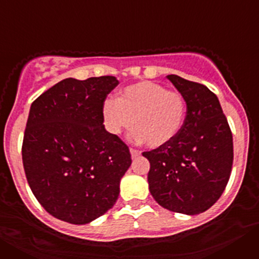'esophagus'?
<instances>
[{"instance_id":"obj_1","label":"esophagus","mask_w":259,"mask_h":259,"mask_svg":"<svg viewBox=\"0 0 259 259\" xmlns=\"http://www.w3.org/2000/svg\"><path fill=\"white\" fill-rule=\"evenodd\" d=\"M130 152H131V155H132V158H136V157H139V155L141 154V152H140V150L135 149V148H131V149H130Z\"/></svg>"}]
</instances>
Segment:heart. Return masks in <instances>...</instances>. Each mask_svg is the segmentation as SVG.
Wrapping results in <instances>:
<instances>
[{
  "mask_svg": "<svg viewBox=\"0 0 259 259\" xmlns=\"http://www.w3.org/2000/svg\"><path fill=\"white\" fill-rule=\"evenodd\" d=\"M187 115V102L178 91H167L152 81H140L127 87L118 100L104 104L105 124L118 135L135 128L131 137L149 148H158L180 131Z\"/></svg>",
  "mask_w": 259,
  "mask_h": 259,
  "instance_id": "obj_1",
  "label": "heart"
}]
</instances>
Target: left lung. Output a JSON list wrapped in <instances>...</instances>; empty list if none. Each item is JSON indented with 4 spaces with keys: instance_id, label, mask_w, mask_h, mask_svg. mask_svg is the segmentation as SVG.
Segmentation results:
<instances>
[{
    "instance_id": "obj_1",
    "label": "left lung",
    "mask_w": 259,
    "mask_h": 259,
    "mask_svg": "<svg viewBox=\"0 0 259 259\" xmlns=\"http://www.w3.org/2000/svg\"><path fill=\"white\" fill-rule=\"evenodd\" d=\"M167 79L184 96L187 116L172 140L143 153L150 162L149 191L164 209L200 214L219 200L230 180L232 132L207 87L178 75Z\"/></svg>"
}]
</instances>
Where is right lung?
I'll use <instances>...</instances> for the list:
<instances>
[{
    "label": "right lung",
    "mask_w": 259,
    "mask_h": 259,
    "mask_svg": "<svg viewBox=\"0 0 259 259\" xmlns=\"http://www.w3.org/2000/svg\"><path fill=\"white\" fill-rule=\"evenodd\" d=\"M118 84L114 76L68 77L32 102L23 167L32 193L54 218L85 224L118 200L132 162L127 144L104 125L105 100Z\"/></svg>",
    "instance_id": "add662e5"
}]
</instances>
